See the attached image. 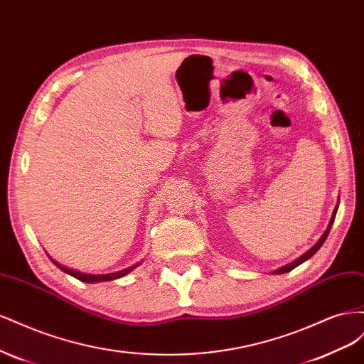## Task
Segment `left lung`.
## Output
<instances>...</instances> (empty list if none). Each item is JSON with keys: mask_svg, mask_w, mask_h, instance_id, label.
Listing matches in <instances>:
<instances>
[{"mask_svg": "<svg viewBox=\"0 0 364 364\" xmlns=\"http://www.w3.org/2000/svg\"><path fill=\"white\" fill-rule=\"evenodd\" d=\"M337 208H338V205L336 206V209H334V213H333V217H331V222H329V225H328V228H326V230H325V234L321 237V240L317 241V243L308 250V252H305L302 257H299L297 258L296 261H293V262H290V264H287V266H284V267H281V269H278V270H274L273 273H277V274H281V273H287V272H290V270H293L294 267H297L299 266V264H302L304 261H306L308 258H311L314 253L322 247V245L325 243V240H326V237H328V234H329V230H331V226H333V223H334V218H336V214H337Z\"/></svg>", "mask_w": 364, "mask_h": 364, "instance_id": "obj_1", "label": "left lung"}]
</instances>
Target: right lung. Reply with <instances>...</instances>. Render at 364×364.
I'll list each match as a JSON object with an SVG mask.
<instances>
[{"label":"right lung","mask_w":364,"mask_h":364,"mask_svg":"<svg viewBox=\"0 0 364 364\" xmlns=\"http://www.w3.org/2000/svg\"><path fill=\"white\" fill-rule=\"evenodd\" d=\"M51 261H53L54 264H56V266H58L62 272L71 274V277H74L75 279L83 281V282H90V284H92V282H102V281H112V279H118V278L124 277V274L130 273V272L134 270L135 267H138V266H139V264H135V266L127 267V269H124V270H119V272H115V273H107V274H90V273H80V272H77V270L67 269L65 266H60V264H59V262H56L54 259H51Z\"/></svg>","instance_id":"obj_1"}]
</instances>
